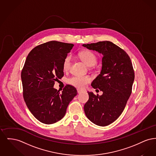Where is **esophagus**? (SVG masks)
I'll return each instance as SVG.
<instances>
[{"label": "esophagus", "mask_w": 156, "mask_h": 156, "mask_svg": "<svg viewBox=\"0 0 156 156\" xmlns=\"http://www.w3.org/2000/svg\"><path fill=\"white\" fill-rule=\"evenodd\" d=\"M77 92H78V94H80V93H81V92H83V90H81V89H77Z\"/></svg>", "instance_id": "34e87169"}]
</instances>
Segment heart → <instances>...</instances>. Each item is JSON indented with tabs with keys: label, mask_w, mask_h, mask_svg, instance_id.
I'll return each mask as SVG.
<instances>
[{
	"label": "heart",
	"mask_w": 156,
	"mask_h": 156,
	"mask_svg": "<svg viewBox=\"0 0 156 156\" xmlns=\"http://www.w3.org/2000/svg\"><path fill=\"white\" fill-rule=\"evenodd\" d=\"M80 57L82 61L89 67H92L95 66L97 62V57L96 55L89 50H85L82 51L80 54ZM71 56H67L63 61L62 68L64 71H68L71 67ZM92 78L88 76H73L68 79V82L73 86L78 88L83 89L91 81Z\"/></svg>",
	"instance_id": "obj_1"
}]
</instances>
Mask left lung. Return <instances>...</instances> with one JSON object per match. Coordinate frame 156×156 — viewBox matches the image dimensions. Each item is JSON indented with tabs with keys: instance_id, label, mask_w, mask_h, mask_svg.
I'll return each instance as SVG.
<instances>
[{
	"instance_id": "8db88e82",
	"label": "left lung",
	"mask_w": 156,
	"mask_h": 156,
	"mask_svg": "<svg viewBox=\"0 0 156 156\" xmlns=\"http://www.w3.org/2000/svg\"><path fill=\"white\" fill-rule=\"evenodd\" d=\"M82 46L103 55L101 73L91 83L103 94L99 96L88 92L89 100L84 105L85 113L94 124L108 126L119 118L131 95L134 80L132 63L128 54L111 41Z\"/></svg>"
}]
</instances>
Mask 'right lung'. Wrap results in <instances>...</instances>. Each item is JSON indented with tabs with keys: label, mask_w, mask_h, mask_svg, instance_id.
I'll use <instances>...</instances> for the list:
<instances>
[{
	"label": "right lung",
	"mask_w": 156,
	"mask_h": 156,
	"mask_svg": "<svg viewBox=\"0 0 156 156\" xmlns=\"http://www.w3.org/2000/svg\"><path fill=\"white\" fill-rule=\"evenodd\" d=\"M74 44L51 41L37 45L28 54L23 68V98L36 119L50 125L65 116L68 105L77 95L74 87L67 85L62 93L53 88L64 76L62 64Z\"/></svg>",
	"instance_id": "obj_1"
}]
</instances>
